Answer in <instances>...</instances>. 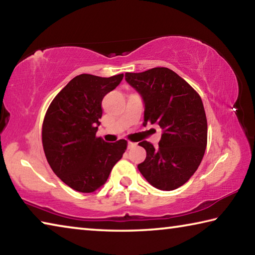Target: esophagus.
Masks as SVG:
<instances>
[{"label": "esophagus", "instance_id": "esophagus-1", "mask_svg": "<svg viewBox=\"0 0 255 255\" xmlns=\"http://www.w3.org/2000/svg\"><path fill=\"white\" fill-rule=\"evenodd\" d=\"M136 145H137L136 143H132V141H128V144H127V147H128V149H131V148L135 147Z\"/></svg>", "mask_w": 255, "mask_h": 255}]
</instances>
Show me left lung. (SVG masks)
I'll list each match as a JSON object with an SVG mask.
<instances>
[{
  "label": "left lung",
  "mask_w": 255,
  "mask_h": 255,
  "mask_svg": "<svg viewBox=\"0 0 255 255\" xmlns=\"http://www.w3.org/2000/svg\"><path fill=\"white\" fill-rule=\"evenodd\" d=\"M125 80L143 99L144 126L157 124L163 130L158 147L146 140L138 144L146 150L138 170L159 190L181 187L197 171L206 150L207 118L201 98L166 67L126 73Z\"/></svg>",
  "instance_id": "obj_1"
}]
</instances>
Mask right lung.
I'll use <instances>...</instances> for the list:
<instances>
[{
  "label": "right lung",
  "mask_w": 255,
  "mask_h": 255,
  "mask_svg": "<svg viewBox=\"0 0 255 255\" xmlns=\"http://www.w3.org/2000/svg\"><path fill=\"white\" fill-rule=\"evenodd\" d=\"M123 77L77 75L46 112L42 146L47 161L64 183L79 192H93L105 184L127 148L125 139L107 143L96 136L103 98L117 88Z\"/></svg>",
  "instance_id": "1"
}]
</instances>
